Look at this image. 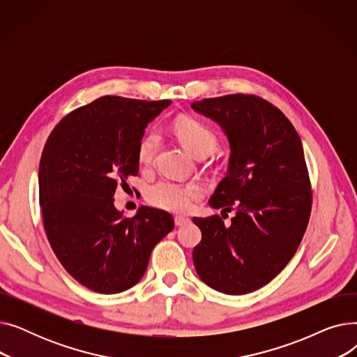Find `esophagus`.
<instances>
[{"instance_id": "1", "label": "esophagus", "mask_w": 357, "mask_h": 357, "mask_svg": "<svg viewBox=\"0 0 357 357\" xmlns=\"http://www.w3.org/2000/svg\"><path fill=\"white\" fill-rule=\"evenodd\" d=\"M186 222H190V218H186V217H175V224H176V226H183V224H186Z\"/></svg>"}]
</instances>
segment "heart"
Instances as JSON below:
<instances>
[{"instance_id": "1", "label": "heart", "mask_w": 357, "mask_h": 357, "mask_svg": "<svg viewBox=\"0 0 357 357\" xmlns=\"http://www.w3.org/2000/svg\"><path fill=\"white\" fill-rule=\"evenodd\" d=\"M174 128L179 142L195 158L211 155L218 146V137L213 128L194 117H179L175 121ZM159 146L160 135L158 131H149L142 137L137 147L139 162L142 165L152 163L156 158ZM201 195L202 188L198 183H181L169 179H160L152 183L146 191V199L149 204L172 213L190 211L194 201L201 198Z\"/></svg>"}]
</instances>
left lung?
<instances>
[{"mask_svg": "<svg viewBox=\"0 0 357 357\" xmlns=\"http://www.w3.org/2000/svg\"><path fill=\"white\" fill-rule=\"evenodd\" d=\"M192 108L229 137V172L210 205L236 211L230 226L217 214L192 218L202 233L194 266L218 292L249 294L288 265L307 230L312 191L301 139L282 111L252 93L205 98Z\"/></svg>", "mask_w": 357, "mask_h": 357, "instance_id": "8db88e82", "label": "left lung"}]
</instances>
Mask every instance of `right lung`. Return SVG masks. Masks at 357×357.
<instances>
[{"label": "right lung", "instance_id": "right-lung-1", "mask_svg": "<svg viewBox=\"0 0 357 357\" xmlns=\"http://www.w3.org/2000/svg\"><path fill=\"white\" fill-rule=\"evenodd\" d=\"M171 101L100 97L66 114L50 133L39 167V198L50 246L66 272L100 294H119L144 275L150 253L175 227L162 210L124 218L119 186L139 174L147 124Z\"/></svg>", "mask_w": 357, "mask_h": 357}]
</instances>
